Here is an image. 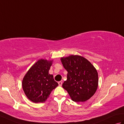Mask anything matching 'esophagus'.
I'll return each mask as SVG.
<instances>
[{"label": "esophagus", "mask_w": 124, "mask_h": 124, "mask_svg": "<svg viewBox=\"0 0 124 124\" xmlns=\"http://www.w3.org/2000/svg\"><path fill=\"white\" fill-rule=\"evenodd\" d=\"M62 83H63V82H62V81H59V82H58V84H59V86H62Z\"/></svg>", "instance_id": "1"}]
</instances>
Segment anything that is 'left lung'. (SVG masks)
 <instances>
[{
  "instance_id": "8db88e82",
  "label": "left lung",
  "mask_w": 124,
  "mask_h": 124,
  "mask_svg": "<svg viewBox=\"0 0 124 124\" xmlns=\"http://www.w3.org/2000/svg\"><path fill=\"white\" fill-rule=\"evenodd\" d=\"M61 61L68 71L67 79L62 84L72 101L85 102L94 95L99 83L98 73L94 65L83 56L71 55Z\"/></svg>"
}]
</instances>
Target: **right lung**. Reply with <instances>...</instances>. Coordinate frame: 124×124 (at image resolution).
Here are the masks:
<instances>
[{
  "label": "right lung",
  "mask_w": 124,
  "mask_h": 124,
  "mask_svg": "<svg viewBox=\"0 0 124 124\" xmlns=\"http://www.w3.org/2000/svg\"><path fill=\"white\" fill-rule=\"evenodd\" d=\"M53 60L40 59L28 71L22 80V88L26 96L34 103L46 101L51 92L59 85L50 75Z\"/></svg>",
  "instance_id": "1"
}]
</instances>
